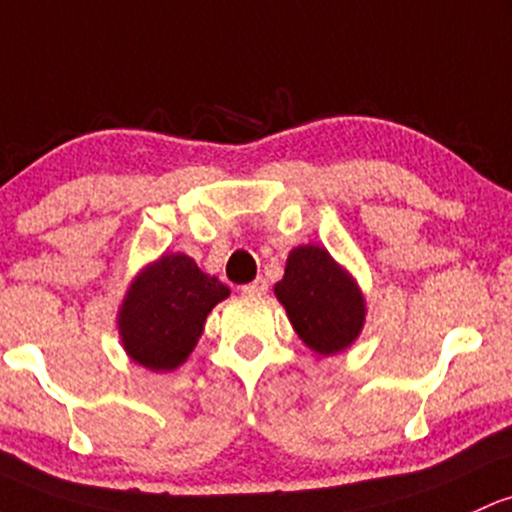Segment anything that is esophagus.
Masks as SVG:
<instances>
[{"instance_id": "obj_1", "label": "esophagus", "mask_w": 512, "mask_h": 512, "mask_svg": "<svg viewBox=\"0 0 512 512\" xmlns=\"http://www.w3.org/2000/svg\"><path fill=\"white\" fill-rule=\"evenodd\" d=\"M267 289H269V284H267L265 279H262V277H257L255 282H250V284L240 286V291H243L245 296H265V294H267Z\"/></svg>"}]
</instances>
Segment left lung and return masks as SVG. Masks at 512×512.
<instances>
[{
  "label": "left lung",
  "mask_w": 512,
  "mask_h": 512,
  "mask_svg": "<svg viewBox=\"0 0 512 512\" xmlns=\"http://www.w3.org/2000/svg\"><path fill=\"white\" fill-rule=\"evenodd\" d=\"M274 296L303 345L323 357L355 345L367 320V299L357 279L323 245L308 243L289 252Z\"/></svg>",
  "instance_id": "8db88e82"
}]
</instances>
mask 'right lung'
<instances>
[{
    "instance_id": "1",
    "label": "right lung",
    "mask_w": 512,
    "mask_h": 512,
    "mask_svg": "<svg viewBox=\"0 0 512 512\" xmlns=\"http://www.w3.org/2000/svg\"><path fill=\"white\" fill-rule=\"evenodd\" d=\"M230 289L184 252H165L128 284L119 306V338L128 359L150 372L187 362L204 333L206 316Z\"/></svg>"
}]
</instances>
